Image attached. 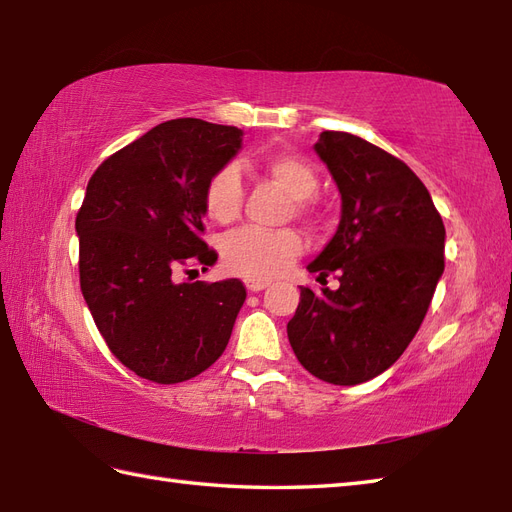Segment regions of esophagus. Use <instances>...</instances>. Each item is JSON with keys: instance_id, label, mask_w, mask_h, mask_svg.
Listing matches in <instances>:
<instances>
[{"instance_id": "1", "label": "esophagus", "mask_w": 512, "mask_h": 512, "mask_svg": "<svg viewBox=\"0 0 512 512\" xmlns=\"http://www.w3.org/2000/svg\"><path fill=\"white\" fill-rule=\"evenodd\" d=\"M244 284H246V288H248L250 292H259V290L268 288V279H246Z\"/></svg>"}]
</instances>
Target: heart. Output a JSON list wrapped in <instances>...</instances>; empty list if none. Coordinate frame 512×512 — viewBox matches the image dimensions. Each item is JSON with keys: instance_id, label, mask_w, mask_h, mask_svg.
Instances as JSON below:
<instances>
[{"instance_id": "heart-1", "label": "heart", "mask_w": 512, "mask_h": 512, "mask_svg": "<svg viewBox=\"0 0 512 512\" xmlns=\"http://www.w3.org/2000/svg\"><path fill=\"white\" fill-rule=\"evenodd\" d=\"M270 178L279 182L295 200H308L317 191L319 178L306 160L275 151L262 160ZM244 202V180L237 165L217 169L204 189V206L211 220L231 224L239 217ZM299 209L306 204L299 202ZM301 237L295 231H264V228H242L222 239V262L235 275L248 279H270L284 270L301 255Z\"/></svg>"}]
</instances>
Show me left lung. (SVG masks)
<instances>
[{"instance_id": "obj_1", "label": "left lung", "mask_w": 512, "mask_h": 512, "mask_svg": "<svg viewBox=\"0 0 512 512\" xmlns=\"http://www.w3.org/2000/svg\"><path fill=\"white\" fill-rule=\"evenodd\" d=\"M314 151L341 195V220L308 264L288 341L299 363L332 385H358L394 365L416 336L444 273V224L405 162L347 132H323Z\"/></svg>"}]
</instances>
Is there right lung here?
<instances>
[{
	"instance_id": "obj_1",
	"label": "right lung",
	"mask_w": 512,
	"mask_h": 512,
	"mask_svg": "<svg viewBox=\"0 0 512 512\" xmlns=\"http://www.w3.org/2000/svg\"><path fill=\"white\" fill-rule=\"evenodd\" d=\"M244 132L200 118L149 129L94 171L76 215L81 292L112 354L160 385L189 380L226 350L246 288L239 279L176 281L213 266L202 242L204 189Z\"/></svg>"
}]
</instances>
